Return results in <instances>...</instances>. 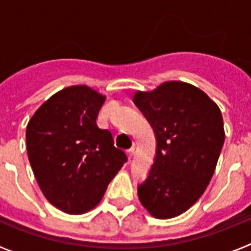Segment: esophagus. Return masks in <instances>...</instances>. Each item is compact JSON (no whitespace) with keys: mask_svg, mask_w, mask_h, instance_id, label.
I'll use <instances>...</instances> for the list:
<instances>
[{"mask_svg":"<svg viewBox=\"0 0 251 251\" xmlns=\"http://www.w3.org/2000/svg\"><path fill=\"white\" fill-rule=\"evenodd\" d=\"M133 154H134V147L129 148V150L127 151V156H128V158H129V159H132Z\"/></svg>","mask_w":251,"mask_h":251,"instance_id":"34e87169","label":"esophagus"}]
</instances>
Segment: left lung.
Masks as SVG:
<instances>
[{
	"label": "left lung",
	"mask_w": 251,
	"mask_h": 251,
	"mask_svg": "<svg viewBox=\"0 0 251 251\" xmlns=\"http://www.w3.org/2000/svg\"><path fill=\"white\" fill-rule=\"evenodd\" d=\"M133 101L157 142L139 200L157 219L176 217L202 196L214 175L225 141L223 115L202 90L181 81L137 92Z\"/></svg>",
	"instance_id": "obj_1"
}]
</instances>
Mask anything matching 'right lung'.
<instances>
[{"label": "right lung", "instance_id": "1", "mask_svg": "<svg viewBox=\"0 0 251 251\" xmlns=\"http://www.w3.org/2000/svg\"><path fill=\"white\" fill-rule=\"evenodd\" d=\"M103 95L70 86L40 106L26 128L28 161L48 201L66 214H84L100 202L127 156L97 118Z\"/></svg>", "mask_w": 251, "mask_h": 251}]
</instances>
